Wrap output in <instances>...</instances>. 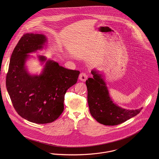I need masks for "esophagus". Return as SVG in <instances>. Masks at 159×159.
I'll list each match as a JSON object with an SVG mask.
<instances>
[{"label":"esophagus","instance_id":"34e87169","mask_svg":"<svg viewBox=\"0 0 159 159\" xmlns=\"http://www.w3.org/2000/svg\"><path fill=\"white\" fill-rule=\"evenodd\" d=\"M79 78L81 81H85L88 78V75H86V73H85L84 72H82V73H80V75L79 76Z\"/></svg>","mask_w":159,"mask_h":159}]
</instances>
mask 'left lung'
<instances>
[{"instance_id": "8db88e82", "label": "left lung", "mask_w": 159, "mask_h": 159, "mask_svg": "<svg viewBox=\"0 0 159 159\" xmlns=\"http://www.w3.org/2000/svg\"><path fill=\"white\" fill-rule=\"evenodd\" d=\"M91 73L93 78L86 81L88 102L91 114L97 122L105 125H116L139 113L142 108L127 110L115 104L102 75L95 69Z\"/></svg>"}]
</instances>
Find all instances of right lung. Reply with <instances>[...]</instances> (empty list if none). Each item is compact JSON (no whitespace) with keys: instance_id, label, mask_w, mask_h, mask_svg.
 I'll list each match as a JSON object with an SVG mask.
<instances>
[{"instance_id":"obj_1","label":"right lung","mask_w":159,"mask_h":159,"mask_svg":"<svg viewBox=\"0 0 159 159\" xmlns=\"http://www.w3.org/2000/svg\"><path fill=\"white\" fill-rule=\"evenodd\" d=\"M46 43L43 34H24L12 52L6 78L14 108L23 118L35 124L52 122L62 113L65 94L76 83L80 73L39 56L44 68L40 75L30 74L25 66L29 54L42 49Z\"/></svg>"}]
</instances>
